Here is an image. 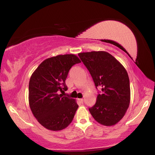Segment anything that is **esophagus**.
Masks as SVG:
<instances>
[{
	"instance_id": "1",
	"label": "esophagus",
	"mask_w": 155,
	"mask_h": 155,
	"mask_svg": "<svg viewBox=\"0 0 155 155\" xmlns=\"http://www.w3.org/2000/svg\"><path fill=\"white\" fill-rule=\"evenodd\" d=\"M78 101L80 102L81 104H83L84 103V100L83 99H78Z\"/></svg>"
}]
</instances>
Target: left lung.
Returning a JSON list of instances; mask_svg holds the SVG:
<instances>
[{"mask_svg": "<svg viewBox=\"0 0 155 155\" xmlns=\"http://www.w3.org/2000/svg\"><path fill=\"white\" fill-rule=\"evenodd\" d=\"M78 55L89 71L96 87L101 90L95 105L89 108L90 114L101 124H116L124 116L130 101L127 71L108 52L91 51Z\"/></svg>", "mask_w": 155, "mask_h": 155, "instance_id": "obj_1", "label": "left lung"}]
</instances>
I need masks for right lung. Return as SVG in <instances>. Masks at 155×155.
I'll return each instance as SVG.
<instances>
[{
  "label": "right lung",
  "instance_id": "1",
  "mask_svg": "<svg viewBox=\"0 0 155 155\" xmlns=\"http://www.w3.org/2000/svg\"><path fill=\"white\" fill-rule=\"evenodd\" d=\"M81 61L74 54L59 55L47 59L31 75L29 84V106L41 124L50 130L65 128L78 108L74 99L63 96L69 69Z\"/></svg>",
  "mask_w": 155,
  "mask_h": 155
}]
</instances>
